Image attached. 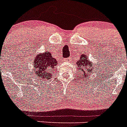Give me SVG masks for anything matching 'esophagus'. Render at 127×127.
Segmentation results:
<instances>
[{"mask_svg": "<svg viewBox=\"0 0 127 127\" xmlns=\"http://www.w3.org/2000/svg\"><path fill=\"white\" fill-rule=\"evenodd\" d=\"M67 59H66V58H65V61H67Z\"/></svg>", "mask_w": 127, "mask_h": 127, "instance_id": "1", "label": "esophagus"}]
</instances>
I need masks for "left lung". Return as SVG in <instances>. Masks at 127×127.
Returning <instances> with one entry per match:
<instances>
[{"label":"left lung","instance_id":"1","mask_svg":"<svg viewBox=\"0 0 127 127\" xmlns=\"http://www.w3.org/2000/svg\"><path fill=\"white\" fill-rule=\"evenodd\" d=\"M81 60H78L77 63V67H78V70H82L83 72L84 76L88 75V72H92V64L88 60H87L85 55H81Z\"/></svg>","mask_w":127,"mask_h":127}]
</instances>
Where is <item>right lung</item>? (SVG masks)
Returning a JSON list of instances; mask_svg holds the SVG:
<instances>
[{
  "label": "right lung",
  "instance_id": "obj_1",
  "mask_svg": "<svg viewBox=\"0 0 127 127\" xmlns=\"http://www.w3.org/2000/svg\"><path fill=\"white\" fill-rule=\"evenodd\" d=\"M34 74L38 79H51L55 70L57 65V60L53 57L50 52H44L39 54L33 61Z\"/></svg>",
  "mask_w": 127,
  "mask_h": 127
}]
</instances>
